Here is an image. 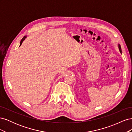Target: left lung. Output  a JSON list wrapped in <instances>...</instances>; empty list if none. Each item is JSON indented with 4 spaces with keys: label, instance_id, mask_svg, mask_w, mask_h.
<instances>
[{
    "label": "left lung",
    "instance_id": "left-lung-1",
    "mask_svg": "<svg viewBox=\"0 0 132 132\" xmlns=\"http://www.w3.org/2000/svg\"><path fill=\"white\" fill-rule=\"evenodd\" d=\"M118 49H119V51H120L121 53H122V49H121V45H119V44H118Z\"/></svg>",
    "mask_w": 132,
    "mask_h": 132
}]
</instances>
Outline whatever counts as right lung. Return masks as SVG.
Masks as SVG:
<instances>
[{
    "label": "right lung",
    "instance_id": "add662e5",
    "mask_svg": "<svg viewBox=\"0 0 132 132\" xmlns=\"http://www.w3.org/2000/svg\"><path fill=\"white\" fill-rule=\"evenodd\" d=\"M27 38V36H25L24 37H23L22 38V39L21 40V41H20V46H21V44L22 43V42H23V41L25 40V38Z\"/></svg>",
    "mask_w": 132,
    "mask_h": 132
}]
</instances>
